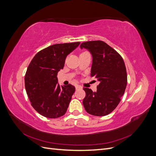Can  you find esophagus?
Instances as JSON below:
<instances>
[{"instance_id":"esophagus-1","label":"esophagus","mask_w":156,"mask_h":156,"mask_svg":"<svg viewBox=\"0 0 156 156\" xmlns=\"http://www.w3.org/2000/svg\"><path fill=\"white\" fill-rule=\"evenodd\" d=\"M82 88H83L81 86H79V85H77L76 87H75V89H76L77 90H81Z\"/></svg>"}]
</instances>
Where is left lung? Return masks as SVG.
<instances>
[{"label":"left lung","mask_w":156,"mask_h":156,"mask_svg":"<svg viewBox=\"0 0 156 156\" xmlns=\"http://www.w3.org/2000/svg\"><path fill=\"white\" fill-rule=\"evenodd\" d=\"M80 48L87 49L92 56L91 76L99 81L97 90L84 88L83 103L90 115L98 116L111 113L119 105L127 85L126 66L122 56L105 42H83Z\"/></svg>","instance_id":"obj_1"}]
</instances>
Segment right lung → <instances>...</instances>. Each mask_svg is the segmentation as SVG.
I'll return each mask as SVG.
<instances>
[{
	"label": "right lung",
	"mask_w": 156,
	"mask_h": 156,
	"mask_svg": "<svg viewBox=\"0 0 156 156\" xmlns=\"http://www.w3.org/2000/svg\"><path fill=\"white\" fill-rule=\"evenodd\" d=\"M81 44H59L38 52L32 58L25 77L26 92L33 108L42 116L56 119L67 111L75 88L60 87L57 73L67 56Z\"/></svg>",
	"instance_id": "obj_1"
}]
</instances>
